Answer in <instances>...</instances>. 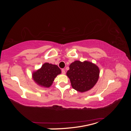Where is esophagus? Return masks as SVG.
Instances as JSON below:
<instances>
[{
    "mask_svg": "<svg viewBox=\"0 0 131 131\" xmlns=\"http://www.w3.org/2000/svg\"><path fill=\"white\" fill-rule=\"evenodd\" d=\"M65 69H62V73L63 74H65Z\"/></svg>",
    "mask_w": 131,
    "mask_h": 131,
    "instance_id": "obj_1",
    "label": "esophagus"
}]
</instances>
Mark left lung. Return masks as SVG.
<instances>
[{
    "mask_svg": "<svg viewBox=\"0 0 131 131\" xmlns=\"http://www.w3.org/2000/svg\"><path fill=\"white\" fill-rule=\"evenodd\" d=\"M66 75L73 89L84 92L96 84L99 76V69L95 64L85 61H75L69 66Z\"/></svg>",
    "mask_w": 131,
    "mask_h": 131,
    "instance_id": "left-lung-1",
    "label": "left lung"
}]
</instances>
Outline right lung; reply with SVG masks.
Returning <instances> with one entry per match:
<instances>
[{"instance_id": "1", "label": "right lung", "mask_w": 131, "mask_h": 131, "mask_svg": "<svg viewBox=\"0 0 131 131\" xmlns=\"http://www.w3.org/2000/svg\"><path fill=\"white\" fill-rule=\"evenodd\" d=\"M61 73V70L57 65L45 63L40 69L33 72L32 78L39 85L49 88L52 85L54 79Z\"/></svg>"}]
</instances>
